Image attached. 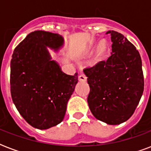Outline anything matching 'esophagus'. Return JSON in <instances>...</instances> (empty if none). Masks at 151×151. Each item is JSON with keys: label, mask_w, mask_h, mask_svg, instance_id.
<instances>
[{"label": "esophagus", "mask_w": 151, "mask_h": 151, "mask_svg": "<svg viewBox=\"0 0 151 151\" xmlns=\"http://www.w3.org/2000/svg\"><path fill=\"white\" fill-rule=\"evenodd\" d=\"M78 79L80 81H86L87 80V78H86V76L84 74V73H81L79 77H78Z\"/></svg>", "instance_id": "esophagus-1"}]
</instances>
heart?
Wrapping results in <instances>:
<instances>
[{
  "label": "heart",
  "mask_w": 151,
  "mask_h": 151,
  "mask_svg": "<svg viewBox=\"0 0 151 151\" xmlns=\"http://www.w3.org/2000/svg\"><path fill=\"white\" fill-rule=\"evenodd\" d=\"M107 50V45L104 41H101L99 44V45L97 47L96 49V55L98 58H103L106 53Z\"/></svg>",
  "instance_id": "heart-1"
}]
</instances>
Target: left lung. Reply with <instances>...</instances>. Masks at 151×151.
Here are the masks:
<instances>
[{"label":"left lung","instance_id":"obj_1","mask_svg":"<svg viewBox=\"0 0 151 151\" xmlns=\"http://www.w3.org/2000/svg\"><path fill=\"white\" fill-rule=\"evenodd\" d=\"M111 55L92 67L84 69L90 92L88 104L96 119L115 125L126 122L138 106L144 88L142 60L128 39L109 30Z\"/></svg>","mask_w":151,"mask_h":151}]
</instances>
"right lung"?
Returning a JSON list of instances; mask_svg holds the SVG:
<instances>
[{
	"mask_svg": "<svg viewBox=\"0 0 151 151\" xmlns=\"http://www.w3.org/2000/svg\"><path fill=\"white\" fill-rule=\"evenodd\" d=\"M63 45L61 35L36 30L15 48L11 60L13 103L28 124L41 130L62 122L78 81V73H63L48 52H58Z\"/></svg>",
	"mask_w": 151,
	"mask_h": 151,
	"instance_id": "add662e5",
	"label": "right lung"
}]
</instances>
